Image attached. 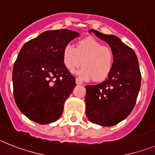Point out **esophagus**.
<instances>
[{
    "label": "esophagus",
    "mask_w": 155,
    "mask_h": 155,
    "mask_svg": "<svg viewBox=\"0 0 155 155\" xmlns=\"http://www.w3.org/2000/svg\"><path fill=\"white\" fill-rule=\"evenodd\" d=\"M75 83H76V84H83L82 80H80V79H79V78H76V79H75Z\"/></svg>",
    "instance_id": "1"
}]
</instances>
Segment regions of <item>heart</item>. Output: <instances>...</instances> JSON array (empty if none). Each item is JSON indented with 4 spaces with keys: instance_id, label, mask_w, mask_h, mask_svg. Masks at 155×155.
Instances as JSON below:
<instances>
[{
    "instance_id": "heart-1",
    "label": "heart",
    "mask_w": 155,
    "mask_h": 155,
    "mask_svg": "<svg viewBox=\"0 0 155 155\" xmlns=\"http://www.w3.org/2000/svg\"><path fill=\"white\" fill-rule=\"evenodd\" d=\"M114 61L111 48L102 45L91 37L78 41L76 48L67 44L63 49V62L66 68L74 71L82 64L83 68L78 75L84 79L91 78L94 81H102L110 75Z\"/></svg>"
}]
</instances>
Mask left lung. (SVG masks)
Returning <instances> with one entry per match:
<instances>
[{
	"label": "left lung",
	"mask_w": 155,
	"mask_h": 155,
	"mask_svg": "<svg viewBox=\"0 0 155 155\" xmlns=\"http://www.w3.org/2000/svg\"><path fill=\"white\" fill-rule=\"evenodd\" d=\"M109 44L114 61L110 75L97 85L86 86V115L94 124L113 126L125 119L136 105L141 84L137 56L119 38L90 30Z\"/></svg>",
	"instance_id": "left-lung-1"
}]
</instances>
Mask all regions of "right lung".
I'll use <instances>...</instances> for the list:
<instances>
[{
	"mask_svg": "<svg viewBox=\"0 0 155 155\" xmlns=\"http://www.w3.org/2000/svg\"><path fill=\"white\" fill-rule=\"evenodd\" d=\"M80 34L47 31L26 42L12 71L13 94L19 110L41 124L58 120L75 87V78L63 62V49Z\"/></svg>",
	"mask_w": 155,
	"mask_h": 155,
	"instance_id": "1",
	"label": "right lung"
}]
</instances>
